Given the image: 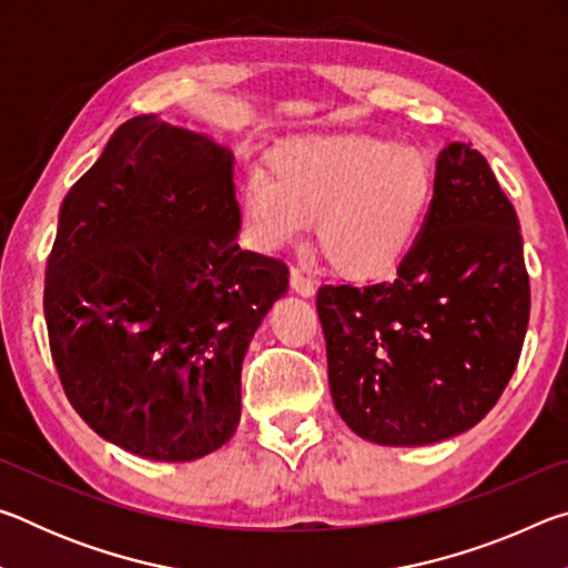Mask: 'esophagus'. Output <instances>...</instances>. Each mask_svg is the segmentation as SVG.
I'll return each instance as SVG.
<instances>
[{
	"instance_id": "obj_1",
	"label": "esophagus",
	"mask_w": 568,
	"mask_h": 568,
	"mask_svg": "<svg viewBox=\"0 0 568 568\" xmlns=\"http://www.w3.org/2000/svg\"><path fill=\"white\" fill-rule=\"evenodd\" d=\"M291 287L301 297H311L315 293V283L311 277H305L301 271H295V267L291 271Z\"/></svg>"
}]
</instances>
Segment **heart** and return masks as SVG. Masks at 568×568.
Returning a JSON list of instances; mask_svg holds the SVG:
<instances>
[{"mask_svg": "<svg viewBox=\"0 0 568 568\" xmlns=\"http://www.w3.org/2000/svg\"><path fill=\"white\" fill-rule=\"evenodd\" d=\"M436 168L420 148L381 134H325L277 148L267 175L250 172L243 213L281 250L318 223V247L345 281H386L406 263L436 200Z\"/></svg>", "mask_w": 568, "mask_h": 568, "instance_id": "obj_1", "label": "heart"}]
</instances>
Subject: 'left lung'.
<instances>
[{
	"label": "left lung",
	"mask_w": 568,
	"mask_h": 568,
	"mask_svg": "<svg viewBox=\"0 0 568 568\" xmlns=\"http://www.w3.org/2000/svg\"><path fill=\"white\" fill-rule=\"evenodd\" d=\"M436 180L396 281L323 285L315 303L335 410L381 446L474 428L514 376L531 311L521 225L486 158L450 142Z\"/></svg>",
	"instance_id": "1"
}]
</instances>
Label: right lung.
<instances>
[{
	"instance_id": "obj_1",
	"label": "right lung",
	"mask_w": 568,
	"mask_h": 568,
	"mask_svg": "<svg viewBox=\"0 0 568 568\" xmlns=\"http://www.w3.org/2000/svg\"><path fill=\"white\" fill-rule=\"evenodd\" d=\"M235 155L138 114L62 200L44 321L67 398L134 456L185 464L240 423L247 345L287 267L237 245Z\"/></svg>"
}]
</instances>
